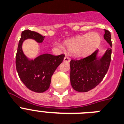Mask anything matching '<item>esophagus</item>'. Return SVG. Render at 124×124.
Segmentation results:
<instances>
[{
	"label": "esophagus",
	"instance_id": "esophagus-1",
	"mask_svg": "<svg viewBox=\"0 0 124 124\" xmlns=\"http://www.w3.org/2000/svg\"><path fill=\"white\" fill-rule=\"evenodd\" d=\"M64 61L66 62H70V58L68 57V56H66L64 57Z\"/></svg>",
	"mask_w": 124,
	"mask_h": 124
}]
</instances>
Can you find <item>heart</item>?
Returning a JSON list of instances; mask_svg holds the SVG:
<instances>
[{
  "mask_svg": "<svg viewBox=\"0 0 124 124\" xmlns=\"http://www.w3.org/2000/svg\"><path fill=\"white\" fill-rule=\"evenodd\" d=\"M101 42V37L98 33H85L67 40L64 44L67 50L75 56L84 57L91 54L98 48ZM62 48V47H61Z\"/></svg>",
  "mask_w": 124,
  "mask_h": 124,
  "instance_id": "1",
  "label": "heart"
}]
</instances>
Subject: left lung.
<instances>
[{"label": "left lung", "mask_w": 124, "mask_h": 124, "mask_svg": "<svg viewBox=\"0 0 124 124\" xmlns=\"http://www.w3.org/2000/svg\"><path fill=\"white\" fill-rule=\"evenodd\" d=\"M104 39L112 46L111 33L104 30ZM98 50L80 60L70 62V81L72 87L78 92H87L98 85L104 78L111 59V49L108 48L101 57Z\"/></svg>", "instance_id": "left-lung-1"}]
</instances>
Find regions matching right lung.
<instances>
[{"mask_svg": "<svg viewBox=\"0 0 124 124\" xmlns=\"http://www.w3.org/2000/svg\"><path fill=\"white\" fill-rule=\"evenodd\" d=\"M44 37L29 30L22 31L16 54V69L20 79L29 89L36 93H43L48 89L53 74L65 56L63 54L54 56L45 53L34 60L28 58L22 51L23 42L33 39L42 43Z\"/></svg>", "mask_w": 124, "mask_h": 124, "instance_id": "add662e5", "label": "right lung"}]
</instances>
